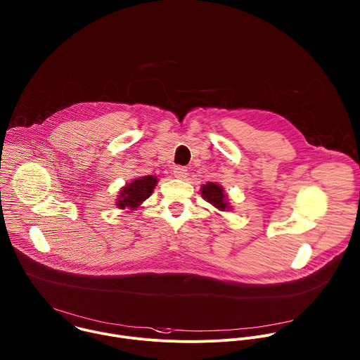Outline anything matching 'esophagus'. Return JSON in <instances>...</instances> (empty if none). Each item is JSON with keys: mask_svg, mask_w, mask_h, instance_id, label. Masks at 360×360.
Masks as SVG:
<instances>
[{"mask_svg": "<svg viewBox=\"0 0 360 360\" xmlns=\"http://www.w3.org/2000/svg\"><path fill=\"white\" fill-rule=\"evenodd\" d=\"M188 175V169L185 167H175L174 168V176L178 179H185Z\"/></svg>", "mask_w": 360, "mask_h": 360, "instance_id": "esophagus-1", "label": "esophagus"}]
</instances>
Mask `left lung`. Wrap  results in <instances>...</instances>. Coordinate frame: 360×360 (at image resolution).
Wrapping results in <instances>:
<instances>
[{
    "label": "left lung",
    "mask_w": 360,
    "mask_h": 360,
    "mask_svg": "<svg viewBox=\"0 0 360 360\" xmlns=\"http://www.w3.org/2000/svg\"><path fill=\"white\" fill-rule=\"evenodd\" d=\"M202 196H203V199H206L209 203H212L213 206L219 207L220 210L229 209L227 203L224 202L226 196L223 195L221 186H219V185H216L213 182H209L207 185L202 186Z\"/></svg>",
    "instance_id": "8db88e82"
}]
</instances>
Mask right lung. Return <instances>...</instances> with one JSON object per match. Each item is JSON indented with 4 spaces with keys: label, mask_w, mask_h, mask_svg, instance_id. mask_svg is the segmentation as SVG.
I'll list each match as a JSON object with an SVG mask.
<instances>
[{
    "label": "right lung",
    "mask_w": 360,
    "mask_h": 360,
    "mask_svg": "<svg viewBox=\"0 0 360 360\" xmlns=\"http://www.w3.org/2000/svg\"><path fill=\"white\" fill-rule=\"evenodd\" d=\"M157 184V178L153 175L141 176L131 184H129L123 191L120 192V199L117 205L120 209H136L143 200H146L154 191Z\"/></svg>",
    "instance_id": "add662e5"
}]
</instances>
